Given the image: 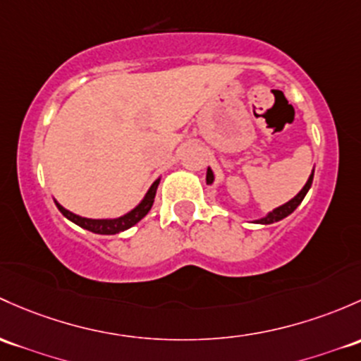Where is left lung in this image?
I'll return each instance as SVG.
<instances>
[{
	"mask_svg": "<svg viewBox=\"0 0 361 361\" xmlns=\"http://www.w3.org/2000/svg\"><path fill=\"white\" fill-rule=\"evenodd\" d=\"M206 181H207V185H211L212 181H214V174H212V171H211L209 168H207ZM311 183H313V173L310 174L308 181H306V185H305V187H302V190L299 192L298 195L294 197V199H290L289 202L282 204V206H280V207H276V209H273L271 212H268V214L264 216V218H261V219H256V223H261V225H270V223L280 221V219L287 218V216L292 214V212L295 211V207H298L299 204L302 202V199H305V195H306V193H308V190H310V188H311Z\"/></svg>",
	"mask_w": 361,
	"mask_h": 361,
	"instance_id": "1",
	"label": "left lung"
}]
</instances>
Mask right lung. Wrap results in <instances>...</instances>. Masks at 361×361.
Segmentation results:
<instances>
[{"instance_id":"right-lung-1","label":"right lung","mask_w":361,"mask_h":361,"mask_svg":"<svg viewBox=\"0 0 361 361\" xmlns=\"http://www.w3.org/2000/svg\"><path fill=\"white\" fill-rule=\"evenodd\" d=\"M159 181H161V178H159V180H155L154 183H152V187L149 188V192H147V195L143 197L142 202H140L138 206L135 207V209L128 212V214L121 216V218H114V219L82 218V216H78V214H74V212L67 211L66 207L60 206L56 200H55V204H56V207H59V211L62 212V214L66 216L67 219H71L72 223H75V225L81 226V228L90 230V231H93V233H98V235H116V233H119V231L131 228L133 225H136L140 219L145 218V216L149 214V211L152 209V204H154L155 192H157V187H159Z\"/></svg>"}]
</instances>
